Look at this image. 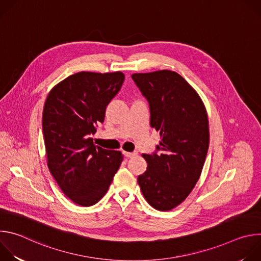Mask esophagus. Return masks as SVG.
I'll list each match as a JSON object with an SVG mask.
<instances>
[{
    "label": "esophagus",
    "instance_id": "34e87169",
    "mask_svg": "<svg viewBox=\"0 0 261 261\" xmlns=\"http://www.w3.org/2000/svg\"><path fill=\"white\" fill-rule=\"evenodd\" d=\"M124 155H125V157H127V158H132V157H134V156H136L137 155V153H130V152H125L124 153Z\"/></svg>",
    "mask_w": 261,
    "mask_h": 261
}]
</instances>
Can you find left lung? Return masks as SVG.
<instances>
[{"label": "left lung", "mask_w": 261, "mask_h": 261, "mask_svg": "<svg viewBox=\"0 0 261 261\" xmlns=\"http://www.w3.org/2000/svg\"><path fill=\"white\" fill-rule=\"evenodd\" d=\"M132 79L150 104L151 127L161 138L158 154L142 155L147 167L137 181L154 208L170 211L200 177L210 143L206 109L194 88L174 71L134 73Z\"/></svg>", "instance_id": "1"}]
</instances>
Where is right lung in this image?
Returning a JSON list of instances; mask_svg holds the SVG:
<instances>
[{"mask_svg":"<svg viewBox=\"0 0 261 261\" xmlns=\"http://www.w3.org/2000/svg\"><path fill=\"white\" fill-rule=\"evenodd\" d=\"M124 80L121 71H82L57 84L45 100L42 129L47 166L64 194L79 205L97 203L122 164L120 151L96 146L91 136Z\"/></svg>","mask_w":261,"mask_h":261,"instance_id":"right-lung-1","label":"right lung"}]
</instances>
